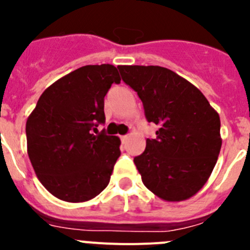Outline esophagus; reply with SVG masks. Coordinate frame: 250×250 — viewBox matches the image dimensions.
<instances>
[{"mask_svg": "<svg viewBox=\"0 0 250 250\" xmlns=\"http://www.w3.org/2000/svg\"><path fill=\"white\" fill-rule=\"evenodd\" d=\"M127 139H129V135H123V136H121V141H123V143H125V141H126Z\"/></svg>", "mask_w": 250, "mask_h": 250, "instance_id": "1", "label": "esophagus"}]
</instances>
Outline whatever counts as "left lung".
<instances>
[{
	"instance_id": "obj_1",
	"label": "left lung",
	"mask_w": 250,
	"mask_h": 250,
	"mask_svg": "<svg viewBox=\"0 0 250 250\" xmlns=\"http://www.w3.org/2000/svg\"><path fill=\"white\" fill-rule=\"evenodd\" d=\"M138 92L156 139L134 158L141 180L165 202L195 195L210 176L222 147L219 114L198 87L161 66H118Z\"/></svg>"
}]
</instances>
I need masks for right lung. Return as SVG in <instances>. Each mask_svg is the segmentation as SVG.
<instances>
[{
  "label": "right lung",
  "instance_id": "add662e5",
  "mask_svg": "<svg viewBox=\"0 0 250 250\" xmlns=\"http://www.w3.org/2000/svg\"><path fill=\"white\" fill-rule=\"evenodd\" d=\"M120 80L114 65L83 66L48 86L28 116V158L60 200L87 202L109 184L121 141L98 126L105 123L104 98Z\"/></svg>",
  "mask_w": 250,
  "mask_h": 250
}]
</instances>
